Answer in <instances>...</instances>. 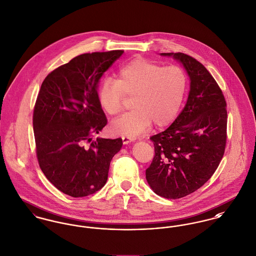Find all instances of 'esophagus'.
<instances>
[{
    "instance_id": "obj_1",
    "label": "esophagus",
    "mask_w": 256,
    "mask_h": 256,
    "mask_svg": "<svg viewBox=\"0 0 256 256\" xmlns=\"http://www.w3.org/2000/svg\"><path fill=\"white\" fill-rule=\"evenodd\" d=\"M122 143L124 144H128V143H130V142L134 140V138H130V136H122Z\"/></svg>"
}]
</instances>
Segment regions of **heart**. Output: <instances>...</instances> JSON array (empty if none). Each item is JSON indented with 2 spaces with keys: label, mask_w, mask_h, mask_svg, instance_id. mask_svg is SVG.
<instances>
[{
  "label": "heart",
  "mask_w": 256,
  "mask_h": 256,
  "mask_svg": "<svg viewBox=\"0 0 256 256\" xmlns=\"http://www.w3.org/2000/svg\"><path fill=\"white\" fill-rule=\"evenodd\" d=\"M186 88L187 76L182 68L132 59L120 67L117 80H102L98 101L106 114L116 116L128 98H132L134 109L114 120L111 130L115 134L134 138L151 122L164 126L176 118Z\"/></svg>",
  "instance_id": "b5f03b06"
}]
</instances>
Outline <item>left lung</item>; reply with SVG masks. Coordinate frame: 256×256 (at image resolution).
<instances>
[{
	"mask_svg": "<svg viewBox=\"0 0 256 256\" xmlns=\"http://www.w3.org/2000/svg\"><path fill=\"white\" fill-rule=\"evenodd\" d=\"M191 80L187 102L176 120L151 136L155 156L146 179L160 197L176 200L200 188L216 172L226 148V100L216 80L197 59L168 52Z\"/></svg>",
	"mask_w": 256,
	"mask_h": 256,
	"instance_id": "1",
	"label": "left lung"
}]
</instances>
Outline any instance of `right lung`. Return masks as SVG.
Returning <instances> with one entry per match:
<instances>
[{
    "mask_svg": "<svg viewBox=\"0 0 256 256\" xmlns=\"http://www.w3.org/2000/svg\"><path fill=\"white\" fill-rule=\"evenodd\" d=\"M124 50L84 54L44 80L33 113L40 168L59 191L71 197L94 194L106 183L122 138H92L107 124L98 84Z\"/></svg>",
    "mask_w": 256,
    "mask_h": 256,
    "instance_id": "right-lung-1",
    "label": "right lung"
}]
</instances>
